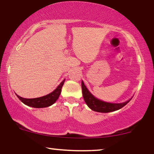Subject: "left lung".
I'll list each match as a JSON object with an SVG mask.
<instances>
[{
	"label": "left lung",
	"mask_w": 154,
	"mask_h": 154,
	"mask_svg": "<svg viewBox=\"0 0 154 154\" xmlns=\"http://www.w3.org/2000/svg\"><path fill=\"white\" fill-rule=\"evenodd\" d=\"M81 85L82 96H83L85 101V103L88 105L89 108L92 109L94 111H96V112H112V111L119 110V109L123 108L124 106H126L131 101L130 99L122 103H110L100 101V100L94 97L92 94L89 92L85 85L83 81H82Z\"/></svg>",
	"instance_id": "left-lung-1"
}]
</instances>
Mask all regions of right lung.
<instances>
[{
    "mask_svg": "<svg viewBox=\"0 0 154 154\" xmlns=\"http://www.w3.org/2000/svg\"><path fill=\"white\" fill-rule=\"evenodd\" d=\"M64 82V80L62 81L60 84L57 86V88L55 90L48 94L44 96V97L35 98V99H25V98H22L17 95V97L21 100V102H23L24 104L27 105L28 106L33 107V108H46L48 107L53 104L57 99H58L60 94L61 93L62 88L63 86Z\"/></svg>",
    "mask_w": 154,
    "mask_h": 154,
    "instance_id": "1",
    "label": "right lung"
}]
</instances>
